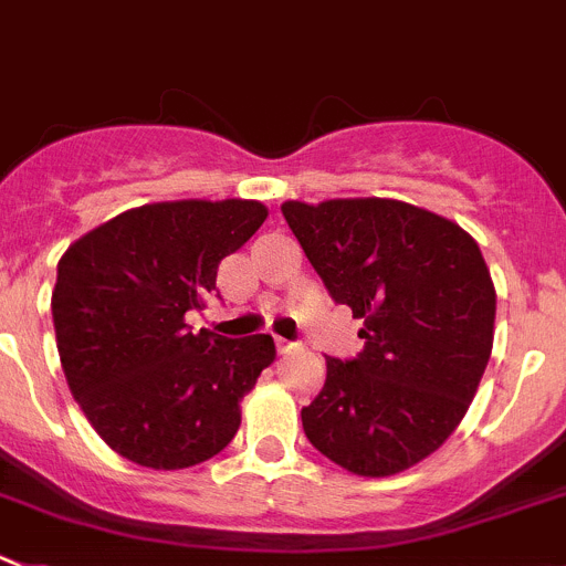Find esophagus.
I'll return each mask as SVG.
<instances>
[{
	"instance_id": "obj_1",
	"label": "esophagus",
	"mask_w": 566,
	"mask_h": 566,
	"mask_svg": "<svg viewBox=\"0 0 566 566\" xmlns=\"http://www.w3.org/2000/svg\"><path fill=\"white\" fill-rule=\"evenodd\" d=\"M276 348H279V355H290V352L295 348V343H287L282 340V337H276Z\"/></svg>"
}]
</instances>
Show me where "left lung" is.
I'll return each instance as SVG.
<instances>
[{
    "instance_id": "8db88e82",
    "label": "left lung",
    "mask_w": 566,
    "mask_h": 566,
    "mask_svg": "<svg viewBox=\"0 0 566 566\" xmlns=\"http://www.w3.org/2000/svg\"><path fill=\"white\" fill-rule=\"evenodd\" d=\"M282 214L366 340L355 360L326 357L324 390L301 410L310 443L360 478L416 467L455 432L489 366L497 293L478 242L390 198L284 200Z\"/></svg>"
}]
</instances>
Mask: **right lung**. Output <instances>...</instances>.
Returning <instances> with one entry per match:
<instances>
[{
  "mask_svg": "<svg viewBox=\"0 0 566 566\" xmlns=\"http://www.w3.org/2000/svg\"><path fill=\"white\" fill-rule=\"evenodd\" d=\"M259 200H164L72 242L52 290L57 355L88 424L128 461L187 469L229 447L271 335H198L218 265L265 223Z\"/></svg>",
  "mask_w": 566,
  "mask_h": 566,
  "instance_id": "right-lung-1",
  "label": "right lung"
}]
</instances>
